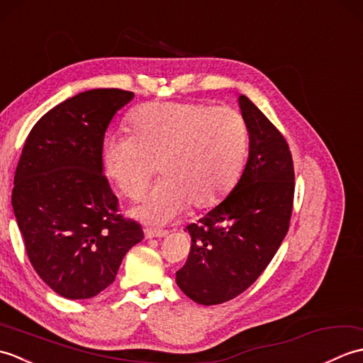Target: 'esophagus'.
<instances>
[{
	"mask_svg": "<svg viewBox=\"0 0 363 363\" xmlns=\"http://www.w3.org/2000/svg\"><path fill=\"white\" fill-rule=\"evenodd\" d=\"M168 235V230L165 229H152V228H146L145 229V237L146 238H160V237H165Z\"/></svg>",
	"mask_w": 363,
	"mask_h": 363,
	"instance_id": "34e87169",
	"label": "esophagus"
}]
</instances>
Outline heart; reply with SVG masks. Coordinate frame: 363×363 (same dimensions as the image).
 Returning a JSON list of instances; mask_svg holds the SVG:
<instances>
[{"label": "heart", "instance_id": "1", "mask_svg": "<svg viewBox=\"0 0 363 363\" xmlns=\"http://www.w3.org/2000/svg\"><path fill=\"white\" fill-rule=\"evenodd\" d=\"M133 134H109L103 145L107 176L123 195L142 194L160 168L164 181L143 195L134 215L165 223L190 204H218L240 179L248 152V125L229 106L146 103L129 117Z\"/></svg>", "mask_w": 363, "mask_h": 363}]
</instances>
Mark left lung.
<instances>
[{
  "instance_id": "1",
  "label": "left lung",
  "mask_w": 363,
  "mask_h": 363,
  "mask_svg": "<svg viewBox=\"0 0 363 363\" xmlns=\"http://www.w3.org/2000/svg\"><path fill=\"white\" fill-rule=\"evenodd\" d=\"M250 156L240 181L223 201L186 226L191 246L176 284L195 303L234 299L264 273L287 235L295 195V169L284 135L245 95Z\"/></svg>"
}]
</instances>
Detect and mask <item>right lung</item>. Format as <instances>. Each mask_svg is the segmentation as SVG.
I'll list each match as a JSON object with an SVG mask.
<instances>
[{"mask_svg":"<svg viewBox=\"0 0 363 363\" xmlns=\"http://www.w3.org/2000/svg\"><path fill=\"white\" fill-rule=\"evenodd\" d=\"M133 98L95 89L65 99L30 129L15 169L12 206L30 265L68 299L109 287L143 238L142 226L118 212L103 174L106 129Z\"/></svg>","mask_w":363,"mask_h":363,"instance_id":"obj_1","label":"right lung"}]
</instances>
